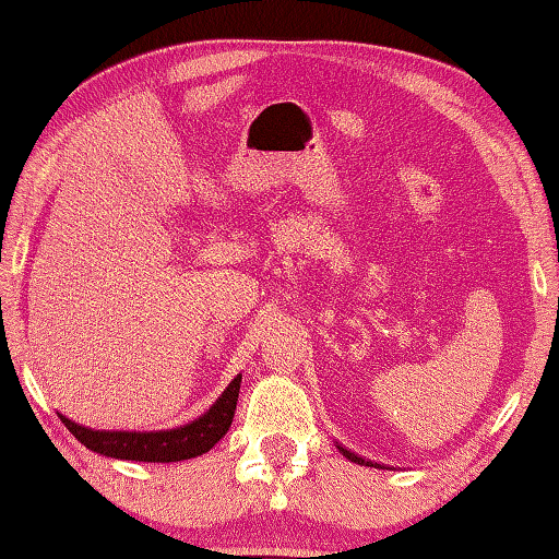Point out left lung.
I'll list each match as a JSON object with an SVG mask.
<instances>
[{"mask_svg": "<svg viewBox=\"0 0 559 559\" xmlns=\"http://www.w3.org/2000/svg\"><path fill=\"white\" fill-rule=\"evenodd\" d=\"M338 449L343 451V456L350 459L353 463H360V466H377V468H384V466H379V463H374V461H365V459H360L358 454H353V451H348V449H343V447H338Z\"/></svg>", "mask_w": 559, "mask_h": 559, "instance_id": "left-lung-1", "label": "left lung"}]
</instances>
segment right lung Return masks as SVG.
<instances>
[{
    "instance_id": "add662e5",
    "label": "right lung",
    "mask_w": 559,
    "mask_h": 559,
    "mask_svg": "<svg viewBox=\"0 0 559 559\" xmlns=\"http://www.w3.org/2000/svg\"><path fill=\"white\" fill-rule=\"evenodd\" d=\"M242 377L237 374L228 389L223 391L221 399L197 418L194 423L177 427V430H160V432H100L88 430L76 423L67 420L59 415L67 430L74 435L83 447L98 451L103 456L127 459V461H151V463H170L185 461L204 454L218 439L228 432L233 423L237 394H240Z\"/></svg>"
}]
</instances>
